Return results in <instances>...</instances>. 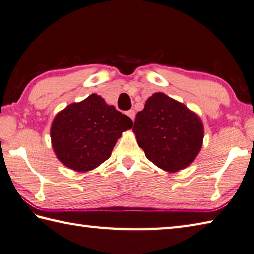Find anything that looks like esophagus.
Here are the masks:
<instances>
[{
    "label": "esophagus",
    "instance_id": "1",
    "mask_svg": "<svg viewBox=\"0 0 254 254\" xmlns=\"http://www.w3.org/2000/svg\"><path fill=\"white\" fill-rule=\"evenodd\" d=\"M127 114L132 119V120H134V118H135V111H134V110H128L127 112Z\"/></svg>",
    "mask_w": 254,
    "mask_h": 254
}]
</instances>
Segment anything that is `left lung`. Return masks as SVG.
<instances>
[{
    "label": "left lung",
    "instance_id": "1",
    "mask_svg": "<svg viewBox=\"0 0 254 254\" xmlns=\"http://www.w3.org/2000/svg\"><path fill=\"white\" fill-rule=\"evenodd\" d=\"M133 132L147 160L167 172L190 165L203 138L200 118L162 92L154 93L137 112Z\"/></svg>",
    "mask_w": 254,
    "mask_h": 254
}]
</instances>
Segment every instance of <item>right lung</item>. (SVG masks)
I'll use <instances>...</instances> for the list:
<instances>
[{
    "instance_id": "right-lung-1",
    "label": "right lung",
    "mask_w": 254,
    "mask_h": 254,
    "mask_svg": "<svg viewBox=\"0 0 254 254\" xmlns=\"http://www.w3.org/2000/svg\"><path fill=\"white\" fill-rule=\"evenodd\" d=\"M132 126L130 118L92 93L55 117L51 130L54 152L73 171L93 170L111 156L118 138Z\"/></svg>"
}]
</instances>
